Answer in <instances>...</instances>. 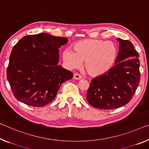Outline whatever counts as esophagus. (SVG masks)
Returning a JSON list of instances; mask_svg holds the SVG:
<instances>
[{
	"mask_svg": "<svg viewBox=\"0 0 149 149\" xmlns=\"http://www.w3.org/2000/svg\"><path fill=\"white\" fill-rule=\"evenodd\" d=\"M82 78L81 75H80L79 74L77 73H75V74H74V79H81Z\"/></svg>",
	"mask_w": 149,
	"mask_h": 149,
	"instance_id": "obj_1",
	"label": "esophagus"
}]
</instances>
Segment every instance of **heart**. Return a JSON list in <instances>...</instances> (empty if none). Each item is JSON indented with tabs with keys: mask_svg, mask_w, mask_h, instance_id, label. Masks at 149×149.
<instances>
[{
	"mask_svg": "<svg viewBox=\"0 0 149 149\" xmlns=\"http://www.w3.org/2000/svg\"><path fill=\"white\" fill-rule=\"evenodd\" d=\"M119 49L114 42L98 39H86L74 45V50L65 49L63 60L68 68L79 67L84 61L89 74L100 76L112 69L117 60Z\"/></svg>",
	"mask_w": 149,
	"mask_h": 149,
	"instance_id": "obj_1",
	"label": "heart"
}]
</instances>
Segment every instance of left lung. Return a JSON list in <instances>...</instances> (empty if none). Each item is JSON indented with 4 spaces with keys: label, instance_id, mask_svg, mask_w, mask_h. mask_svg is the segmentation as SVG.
Returning <instances> with one entry per match:
<instances>
[{
    "label": "left lung",
    "instance_id": "8db88e82",
    "mask_svg": "<svg viewBox=\"0 0 149 149\" xmlns=\"http://www.w3.org/2000/svg\"><path fill=\"white\" fill-rule=\"evenodd\" d=\"M119 55L109 72L91 80L86 99L100 109H115L128 103L140 82L139 53L129 40L117 38Z\"/></svg>",
    "mask_w": 149,
    "mask_h": 149
}]
</instances>
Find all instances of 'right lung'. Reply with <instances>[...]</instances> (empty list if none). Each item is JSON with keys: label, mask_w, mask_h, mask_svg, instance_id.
<instances>
[{"label": "right lung", "mask_w": 149, "mask_h": 149, "mask_svg": "<svg viewBox=\"0 0 149 149\" xmlns=\"http://www.w3.org/2000/svg\"><path fill=\"white\" fill-rule=\"evenodd\" d=\"M68 40L47 33L27 35L12 49L6 76L14 96L32 107L51 103L63 82L73 77L58 65L59 48Z\"/></svg>", "instance_id": "right-lung-1"}]
</instances>
